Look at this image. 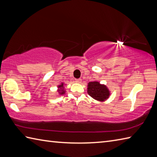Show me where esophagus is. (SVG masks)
Masks as SVG:
<instances>
[{"mask_svg":"<svg viewBox=\"0 0 157 157\" xmlns=\"http://www.w3.org/2000/svg\"><path fill=\"white\" fill-rule=\"evenodd\" d=\"M75 82L76 83H79H79L82 82V79H75Z\"/></svg>","mask_w":157,"mask_h":157,"instance_id":"obj_1","label":"esophagus"}]
</instances>
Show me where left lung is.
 Here are the masks:
<instances>
[{
    "label": "left lung",
    "instance_id": "8db88e82",
    "mask_svg": "<svg viewBox=\"0 0 157 157\" xmlns=\"http://www.w3.org/2000/svg\"><path fill=\"white\" fill-rule=\"evenodd\" d=\"M88 94L98 101H105L110 96V92L105 85L98 82H91L88 84Z\"/></svg>",
    "mask_w": 157,
    "mask_h": 157
}]
</instances>
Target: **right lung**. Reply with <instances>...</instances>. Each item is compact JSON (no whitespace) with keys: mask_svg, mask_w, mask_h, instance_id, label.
<instances>
[{"mask_svg":"<svg viewBox=\"0 0 157 157\" xmlns=\"http://www.w3.org/2000/svg\"><path fill=\"white\" fill-rule=\"evenodd\" d=\"M63 84H64L63 83H61V84L58 86V88H59L58 92H59L60 94H64L65 92V91L64 90H63V88H64V87H63Z\"/></svg>","mask_w":157,"mask_h":157,"instance_id":"obj_1","label":"right lung"}]
</instances>
